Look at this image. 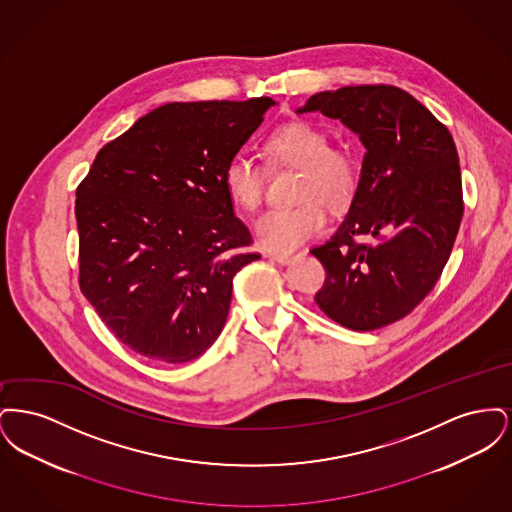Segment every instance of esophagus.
<instances>
[{"label": "esophagus", "instance_id": "34e87169", "mask_svg": "<svg viewBox=\"0 0 512 512\" xmlns=\"http://www.w3.org/2000/svg\"><path fill=\"white\" fill-rule=\"evenodd\" d=\"M272 261H276L278 265H290L293 261L292 255H286V253H278V255H270Z\"/></svg>", "mask_w": 512, "mask_h": 512}]
</instances>
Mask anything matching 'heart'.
I'll return each mask as SVG.
<instances>
[{
  "label": "heart",
  "mask_w": 512,
  "mask_h": 512,
  "mask_svg": "<svg viewBox=\"0 0 512 512\" xmlns=\"http://www.w3.org/2000/svg\"><path fill=\"white\" fill-rule=\"evenodd\" d=\"M328 134L315 122L278 126L265 140V155L274 165L299 169L293 207L270 209L255 222V236L268 251L288 253L315 238L326 224L320 200L330 209L351 201L359 184V163L347 147L328 146ZM222 184L228 197L245 211H255L265 195V174L242 153L228 159Z\"/></svg>",
  "instance_id": "obj_1"
}]
</instances>
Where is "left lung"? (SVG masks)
<instances>
[{"mask_svg": "<svg viewBox=\"0 0 512 512\" xmlns=\"http://www.w3.org/2000/svg\"><path fill=\"white\" fill-rule=\"evenodd\" d=\"M295 113H322L359 136L366 153L349 211L311 253L326 268L318 307L341 326L376 330L432 292L463 219V184L449 130L395 86H345ZM372 235L374 245L354 238Z\"/></svg>", "mask_w": 512, "mask_h": 512, "instance_id": "8db88e82", "label": "left lung"}]
</instances>
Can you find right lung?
I'll return each instance as SVG.
<instances>
[{"mask_svg": "<svg viewBox=\"0 0 512 512\" xmlns=\"http://www.w3.org/2000/svg\"><path fill=\"white\" fill-rule=\"evenodd\" d=\"M270 98L167 103L99 149L76 190L80 290L109 330L159 363H188L220 336L251 234L222 172Z\"/></svg>", "mask_w": 512, "mask_h": 512, "instance_id": "add662e5", "label": "right lung"}]
</instances>
